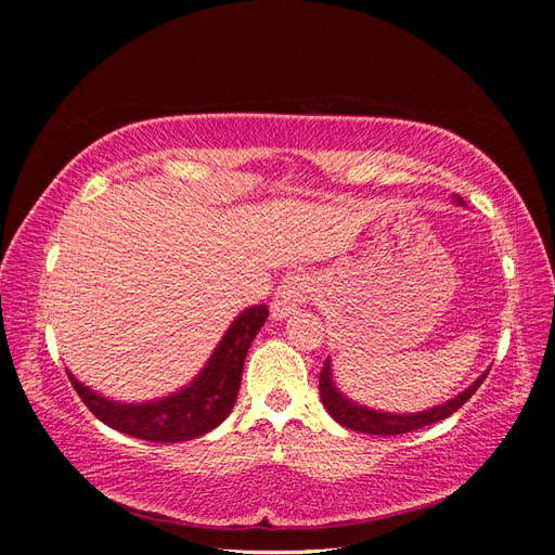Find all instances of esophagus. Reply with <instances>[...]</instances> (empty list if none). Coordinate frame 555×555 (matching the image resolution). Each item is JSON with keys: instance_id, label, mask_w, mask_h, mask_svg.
Here are the masks:
<instances>
[{"instance_id": "obj_1", "label": "esophagus", "mask_w": 555, "mask_h": 555, "mask_svg": "<svg viewBox=\"0 0 555 555\" xmlns=\"http://www.w3.org/2000/svg\"><path fill=\"white\" fill-rule=\"evenodd\" d=\"M312 294V280L306 273H289L284 275L278 284L271 312L275 319H287L296 310L304 308L308 304V298Z\"/></svg>"}]
</instances>
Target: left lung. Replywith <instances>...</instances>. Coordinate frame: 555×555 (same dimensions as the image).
Here are the masks:
<instances>
[{"label": "left lung", "mask_w": 555, "mask_h": 555, "mask_svg": "<svg viewBox=\"0 0 555 555\" xmlns=\"http://www.w3.org/2000/svg\"><path fill=\"white\" fill-rule=\"evenodd\" d=\"M459 204H463V198L456 196ZM483 373L473 386H467L463 393H459L456 398L447 400L444 405L430 408L424 412H412V414H393V412H379V410H371L357 405L349 398H345L333 384V375H331V361L326 359L322 375H319V396H322V402L326 412L345 428L359 430V433H367V435H400V433H412L430 424H438L442 418L451 416L459 408H463L465 402L473 398V393L479 389L481 382L486 379Z\"/></svg>", "instance_id": "obj_1"}]
</instances>
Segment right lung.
<instances>
[{"instance_id": "add662e5", "label": "right lung", "mask_w": 555, "mask_h": 555, "mask_svg": "<svg viewBox=\"0 0 555 555\" xmlns=\"http://www.w3.org/2000/svg\"><path fill=\"white\" fill-rule=\"evenodd\" d=\"M268 317L266 306L243 310L227 328L208 363L184 389L147 402H117L78 382L72 384L88 410L106 426L147 442H184L220 426L236 405L247 349Z\"/></svg>"}]
</instances>
